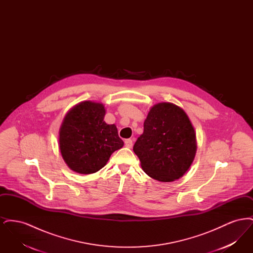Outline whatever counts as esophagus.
<instances>
[{"label":"esophagus","mask_w":253,"mask_h":253,"mask_svg":"<svg viewBox=\"0 0 253 253\" xmlns=\"http://www.w3.org/2000/svg\"><path fill=\"white\" fill-rule=\"evenodd\" d=\"M124 143H125V146L127 147V148H132V139H126L125 141H124Z\"/></svg>","instance_id":"esophagus-1"}]
</instances>
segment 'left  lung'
<instances>
[{
  "mask_svg": "<svg viewBox=\"0 0 253 253\" xmlns=\"http://www.w3.org/2000/svg\"><path fill=\"white\" fill-rule=\"evenodd\" d=\"M195 138L193 125L183 109L162 102L150 110L144 132L132 150L150 177L170 182L180 178L192 165Z\"/></svg>",
  "mask_w": 253,
  "mask_h": 253,
  "instance_id": "left-lung-1",
  "label": "left lung"
}]
</instances>
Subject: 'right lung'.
Masks as SVG:
<instances>
[{"instance_id":"add662e5","label":"right lung","mask_w":253,"mask_h":253,"mask_svg":"<svg viewBox=\"0 0 253 253\" xmlns=\"http://www.w3.org/2000/svg\"><path fill=\"white\" fill-rule=\"evenodd\" d=\"M104 116V106L92 101L76 105L65 116L60 130V153L74 171L96 172L124 144L116 125L105 123Z\"/></svg>"}]
</instances>
